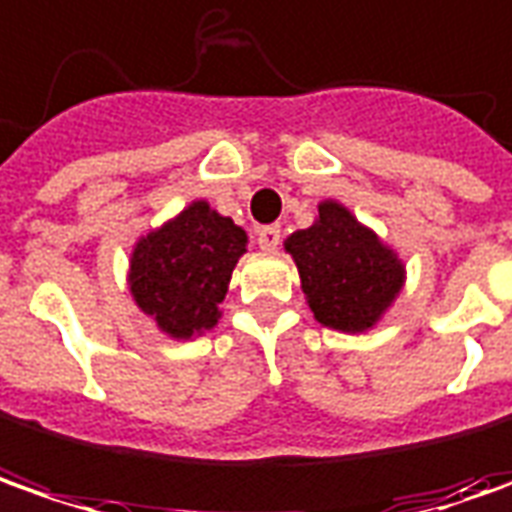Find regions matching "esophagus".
<instances>
[{
  "instance_id": "1",
  "label": "esophagus",
  "mask_w": 512,
  "mask_h": 512,
  "mask_svg": "<svg viewBox=\"0 0 512 512\" xmlns=\"http://www.w3.org/2000/svg\"><path fill=\"white\" fill-rule=\"evenodd\" d=\"M280 238H283V229L274 223V226H263V229H257V246L263 249V252H274L277 246H280Z\"/></svg>"
}]
</instances>
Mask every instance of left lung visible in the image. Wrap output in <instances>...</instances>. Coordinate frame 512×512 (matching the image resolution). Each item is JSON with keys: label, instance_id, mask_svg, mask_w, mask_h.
<instances>
[{"label": "left lung", "instance_id": "1", "mask_svg": "<svg viewBox=\"0 0 512 512\" xmlns=\"http://www.w3.org/2000/svg\"><path fill=\"white\" fill-rule=\"evenodd\" d=\"M317 221L286 240L317 323L362 334L391 309L405 266L391 246L362 226L343 203L323 201Z\"/></svg>", "mask_w": 512, "mask_h": 512}]
</instances>
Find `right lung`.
<instances>
[{
	"label": "right lung",
	"instance_id": "add662e5",
	"mask_svg": "<svg viewBox=\"0 0 512 512\" xmlns=\"http://www.w3.org/2000/svg\"><path fill=\"white\" fill-rule=\"evenodd\" d=\"M246 252V232L206 201H192L178 218L135 243L130 294L155 326L189 340L218 326L232 269Z\"/></svg>",
	"mask_w": 512,
	"mask_h": 512
}]
</instances>
